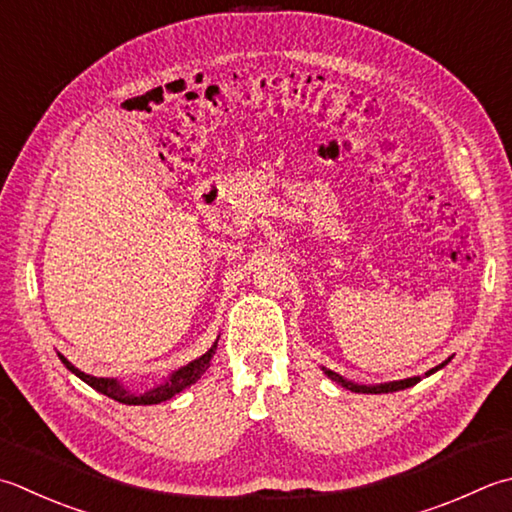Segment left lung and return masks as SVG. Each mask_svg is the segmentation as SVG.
Here are the masks:
<instances>
[{
  "label": "left lung",
  "instance_id": "obj_1",
  "mask_svg": "<svg viewBox=\"0 0 512 512\" xmlns=\"http://www.w3.org/2000/svg\"><path fill=\"white\" fill-rule=\"evenodd\" d=\"M450 359L453 357H448L446 362H442L439 366H435V368H430V370H426V377H430L433 373H437V370H442ZM322 370H324V375L326 377H330L333 379L335 384H339L342 388H346V390H353V393H366V395H382V393H395V390H404V388H410V386H415L417 382H422V377H408V379H399V382H386V384H370V386H366V384H355V382H350V379H346V377H342L339 373H335V370H330V368H324L322 366Z\"/></svg>",
  "mask_w": 512,
  "mask_h": 512
}]
</instances>
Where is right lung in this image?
<instances>
[{
    "label": "right lung",
    "instance_id": "1",
    "mask_svg": "<svg viewBox=\"0 0 512 512\" xmlns=\"http://www.w3.org/2000/svg\"><path fill=\"white\" fill-rule=\"evenodd\" d=\"M217 339H215V344L210 346L202 357H197V359H193V362H188L186 366L173 370V373H170L162 384L148 388L146 393H135V390H130L128 386H124L115 377L86 375L84 370H79L77 366L70 364L62 353H57V357L62 359V364L70 370V373L77 375L90 388H95L97 393H102L110 399H115V402H119V404H126V406H150V404H162V402H166V399L182 393V390H186L190 384H195L197 379L206 373V368L210 366V359H213L215 350H217Z\"/></svg>",
    "mask_w": 512,
    "mask_h": 512
}]
</instances>
